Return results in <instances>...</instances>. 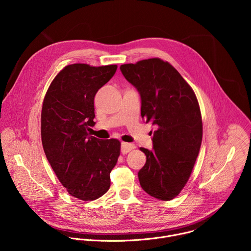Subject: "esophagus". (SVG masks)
Here are the masks:
<instances>
[{"label":"esophagus","mask_w":251,"mask_h":251,"mask_svg":"<svg viewBox=\"0 0 251 251\" xmlns=\"http://www.w3.org/2000/svg\"><path fill=\"white\" fill-rule=\"evenodd\" d=\"M135 148H136V146L134 144H131V143H122L121 152H122V154H127Z\"/></svg>","instance_id":"1"}]
</instances>
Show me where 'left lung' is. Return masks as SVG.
I'll list each match as a JSON object with an SVG mask.
<instances>
[{
  "label": "left lung",
  "instance_id": "obj_1",
  "mask_svg": "<svg viewBox=\"0 0 251 251\" xmlns=\"http://www.w3.org/2000/svg\"><path fill=\"white\" fill-rule=\"evenodd\" d=\"M120 69L140 93L142 118L157 127L153 151L140 148L147 159L138 173L140 185L148 195L171 201L186 186L201 144L197 96L178 71L158 57L122 64Z\"/></svg>",
  "mask_w": 251,
  "mask_h": 251
}]
</instances>
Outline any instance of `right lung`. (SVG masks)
Masks as SVG:
<instances>
[{"mask_svg":"<svg viewBox=\"0 0 251 251\" xmlns=\"http://www.w3.org/2000/svg\"><path fill=\"white\" fill-rule=\"evenodd\" d=\"M116 64L66 65L51 81L42 108L45 154L68 194L87 201L110 188V173L120 155L117 139L88 135L93 126L94 96L115 75Z\"/></svg>","mask_w":251,"mask_h":251,"instance_id":"1","label":"right lung"}]
</instances>
